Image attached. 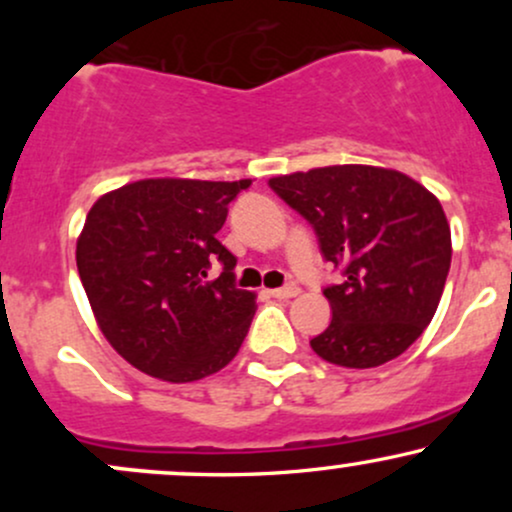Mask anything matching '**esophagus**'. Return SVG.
<instances>
[{"label": "esophagus", "instance_id": "34e87169", "mask_svg": "<svg viewBox=\"0 0 512 512\" xmlns=\"http://www.w3.org/2000/svg\"><path fill=\"white\" fill-rule=\"evenodd\" d=\"M298 286L296 284H289V286H281V289H272V291H267L269 296L272 298H279V301H286V298H293V296H298Z\"/></svg>", "mask_w": 512, "mask_h": 512}]
</instances>
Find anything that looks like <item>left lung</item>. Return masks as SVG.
<instances>
[{"instance_id":"1","label":"left lung","mask_w":512,"mask_h":512,"mask_svg":"<svg viewBox=\"0 0 512 512\" xmlns=\"http://www.w3.org/2000/svg\"><path fill=\"white\" fill-rule=\"evenodd\" d=\"M272 190L315 228L344 281L327 286L332 322L310 339L327 363L375 368L409 349L448 279L450 223L438 197L392 168L327 166L276 175Z\"/></svg>"}]
</instances>
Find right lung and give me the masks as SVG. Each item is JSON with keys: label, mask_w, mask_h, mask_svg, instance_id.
<instances>
[{"label": "right lung", "mask_w": 512, "mask_h": 512, "mask_svg": "<svg viewBox=\"0 0 512 512\" xmlns=\"http://www.w3.org/2000/svg\"><path fill=\"white\" fill-rule=\"evenodd\" d=\"M252 180L146 178L105 192L76 240V267L110 346L151 378L195 383L238 354L255 293L236 289V257L216 238ZM214 259L224 264L208 279Z\"/></svg>", "instance_id": "obj_1"}]
</instances>
